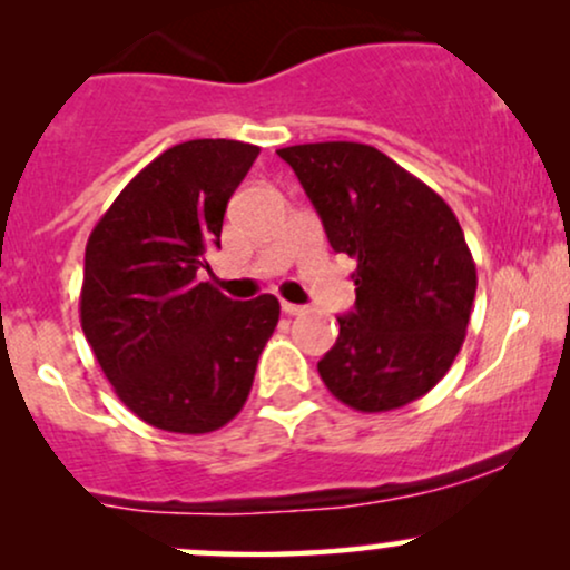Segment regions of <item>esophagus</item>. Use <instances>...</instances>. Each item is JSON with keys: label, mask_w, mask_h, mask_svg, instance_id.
I'll list each match as a JSON object with an SVG mask.
<instances>
[{"label": "esophagus", "mask_w": 570, "mask_h": 570, "mask_svg": "<svg viewBox=\"0 0 570 570\" xmlns=\"http://www.w3.org/2000/svg\"><path fill=\"white\" fill-rule=\"evenodd\" d=\"M281 311H284L286 316H303V313H307V307L294 305V303H281Z\"/></svg>", "instance_id": "obj_1"}]
</instances>
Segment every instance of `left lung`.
Returning <instances> with one entry per match:
<instances>
[{
  "mask_svg": "<svg viewBox=\"0 0 570 570\" xmlns=\"http://www.w3.org/2000/svg\"><path fill=\"white\" fill-rule=\"evenodd\" d=\"M335 252L356 259V307L318 362L332 396L389 412L429 394L466 337L476 267L453 208L381 149L318 141L278 149Z\"/></svg>",
  "mask_w": 570,
  "mask_h": 570,
  "instance_id": "obj_1",
  "label": "left lung"
}]
</instances>
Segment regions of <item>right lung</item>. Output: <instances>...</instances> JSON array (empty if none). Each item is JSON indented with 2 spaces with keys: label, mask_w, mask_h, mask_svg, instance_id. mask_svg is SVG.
<instances>
[{
  "label": "right lung",
  "mask_w": 570,
  "mask_h": 570,
  "mask_svg": "<svg viewBox=\"0 0 570 570\" xmlns=\"http://www.w3.org/2000/svg\"><path fill=\"white\" fill-rule=\"evenodd\" d=\"M257 155L230 139L176 144L128 181L85 246L82 332L120 402L155 429L230 423L278 324L273 294L235 303L198 281Z\"/></svg>",
  "instance_id": "obj_1"
}]
</instances>
